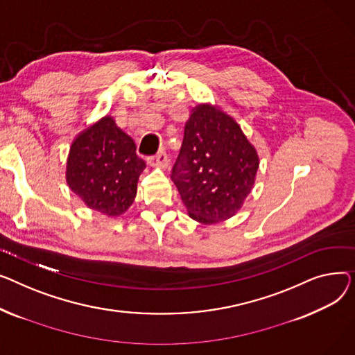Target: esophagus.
I'll return each instance as SVG.
<instances>
[{
	"instance_id": "obj_1",
	"label": "esophagus",
	"mask_w": 355,
	"mask_h": 355,
	"mask_svg": "<svg viewBox=\"0 0 355 355\" xmlns=\"http://www.w3.org/2000/svg\"><path fill=\"white\" fill-rule=\"evenodd\" d=\"M148 163H149L150 166H159V168L163 169V168H166V166H168L169 159H168V155H166V152L160 150V152H157L155 156L148 157Z\"/></svg>"
}]
</instances>
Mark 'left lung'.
I'll use <instances>...</instances> for the list:
<instances>
[{"label": "left lung", "instance_id": "obj_1", "mask_svg": "<svg viewBox=\"0 0 355 355\" xmlns=\"http://www.w3.org/2000/svg\"><path fill=\"white\" fill-rule=\"evenodd\" d=\"M258 168V153L239 124L216 106L199 104L184 124L171 178L189 216L216 223L241 209Z\"/></svg>", "mask_w": 355, "mask_h": 355}]
</instances>
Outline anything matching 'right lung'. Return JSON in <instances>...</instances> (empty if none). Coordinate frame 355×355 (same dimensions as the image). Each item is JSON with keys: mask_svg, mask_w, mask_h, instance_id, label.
<instances>
[{"mask_svg": "<svg viewBox=\"0 0 355 355\" xmlns=\"http://www.w3.org/2000/svg\"><path fill=\"white\" fill-rule=\"evenodd\" d=\"M144 168L133 139L116 126L113 117L106 116L71 143L66 180L90 209L119 216L133 203Z\"/></svg>", "mask_w": 355, "mask_h": 355, "instance_id": "obj_1", "label": "right lung"}]
</instances>
